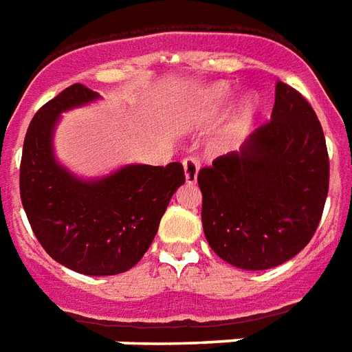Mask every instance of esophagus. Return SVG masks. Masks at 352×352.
Segmentation results:
<instances>
[{
    "label": "esophagus",
    "mask_w": 352,
    "mask_h": 352,
    "mask_svg": "<svg viewBox=\"0 0 352 352\" xmlns=\"http://www.w3.org/2000/svg\"><path fill=\"white\" fill-rule=\"evenodd\" d=\"M184 166V177H186V183L194 184L198 181V171H199V160L196 156H186L183 160Z\"/></svg>",
    "instance_id": "34e87169"
}]
</instances>
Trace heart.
<instances>
[{"label": "heart", "instance_id": "b5f03b06", "mask_svg": "<svg viewBox=\"0 0 352 352\" xmlns=\"http://www.w3.org/2000/svg\"><path fill=\"white\" fill-rule=\"evenodd\" d=\"M226 100H228V90L222 87H217L206 94V98L201 100L199 109H201V113H204V115H213V113H217V111L226 103ZM254 109H256L254 101L252 100L243 101V105H241V109H239L236 120H234V124H232V131H234V133L241 131L247 124L251 122L252 115H254Z\"/></svg>", "mask_w": 352, "mask_h": 352}]
</instances>
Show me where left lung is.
I'll return each mask as SVG.
<instances>
[{"label":"left lung","mask_w":352,"mask_h":352,"mask_svg":"<svg viewBox=\"0 0 352 352\" xmlns=\"http://www.w3.org/2000/svg\"><path fill=\"white\" fill-rule=\"evenodd\" d=\"M201 224L211 249L241 270L285 264L322 217L330 160L322 126L302 94L277 82L272 120L239 153L198 173Z\"/></svg>","instance_id":"left-lung-1"}]
</instances>
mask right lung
Instances as JSON below:
<instances>
[{
  "instance_id": "obj_1",
  "label": "right lung",
  "mask_w": 352,
  "mask_h": 352,
  "mask_svg": "<svg viewBox=\"0 0 352 352\" xmlns=\"http://www.w3.org/2000/svg\"><path fill=\"white\" fill-rule=\"evenodd\" d=\"M96 98L90 88L72 85L35 113L22 148L20 199L37 241L56 262L85 275H116L148 251L184 169L179 162L138 164L88 183L58 166V116Z\"/></svg>"
}]
</instances>
